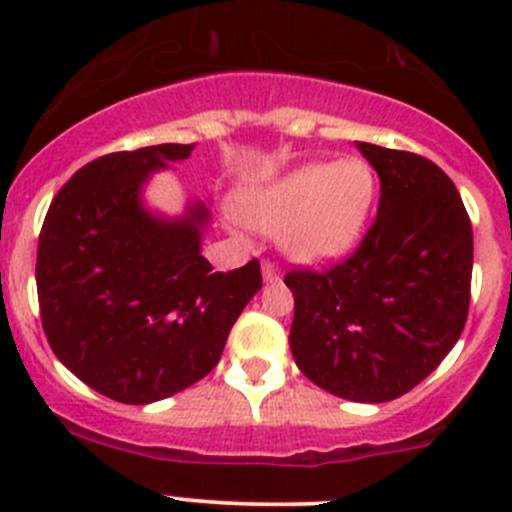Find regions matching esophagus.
Wrapping results in <instances>:
<instances>
[{
	"instance_id": "obj_1",
	"label": "esophagus",
	"mask_w": 512,
	"mask_h": 512,
	"mask_svg": "<svg viewBox=\"0 0 512 512\" xmlns=\"http://www.w3.org/2000/svg\"><path fill=\"white\" fill-rule=\"evenodd\" d=\"M262 277H265V282H280V270H277V265L272 260H265L262 262Z\"/></svg>"
}]
</instances>
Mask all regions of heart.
<instances>
[{
    "label": "heart",
    "instance_id": "b5f03b06",
    "mask_svg": "<svg viewBox=\"0 0 512 512\" xmlns=\"http://www.w3.org/2000/svg\"><path fill=\"white\" fill-rule=\"evenodd\" d=\"M376 198V175L361 158L309 163L247 193L240 218L262 232H282V245L304 262L344 255L364 232Z\"/></svg>",
    "mask_w": 512,
    "mask_h": 512
}]
</instances>
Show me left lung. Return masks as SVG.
I'll return each instance as SVG.
<instances>
[{"instance_id": "obj_1", "label": "left lung", "mask_w": 512, "mask_h": 512, "mask_svg": "<svg viewBox=\"0 0 512 512\" xmlns=\"http://www.w3.org/2000/svg\"><path fill=\"white\" fill-rule=\"evenodd\" d=\"M381 180L376 220L327 270L297 267L289 347L334 396L381 404L421 384L461 337L471 304L473 227L433 160L356 143Z\"/></svg>"}]
</instances>
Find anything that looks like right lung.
I'll return each mask as SVG.
<instances>
[{
	"label": "right lung",
	"mask_w": 512,
	"mask_h": 512,
	"mask_svg": "<svg viewBox=\"0 0 512 512\" xmlns=\"http://www.w3.org/2000/svg\"><path fill=\"white\" fill-rule=\"evenodd\" d=\"M193 148L160 143L91 160L56 193L39 232L36 294L51 352L121 404L168 399L210 374L262 287L257 260L215 272L200 255L203 205L180 220L143 210L148 173Z\"/></svg>",
	"instance_id": "add662e5"
}]
</instances>
